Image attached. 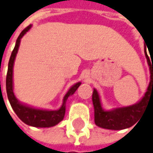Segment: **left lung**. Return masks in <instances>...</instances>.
Segmentation results:
<instances>
[{
    "instance_id": "8db88e82",
    "label": "left lung",
    "mask_w": 153,
    "mask_h": 153,
    "mask_svg": "<svg viewBox=\"0 0 153 153\" xmlns=\"http://www.w3.org/2000/svg\"><path fill=\"white\" fill-rule=\"evenodd\" d=\"M150 53V52H149ZM145 55L150 70V82L144 97L136 104L127 107L117 108L109 111L104 110L100 102L98 91L93 89V103L94 107V121L98 126L108 130H123L134 126L144 113L146 105L153 101V55L150 58L145 48Z\"/></svg>"
}]
</instances>
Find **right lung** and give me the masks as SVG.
Instances as JSON below:
<instances>
[{
	"mask_svg": "<svg viewBox=\"0 0 153 153\" xmlns=\"http://www.w3.org/2000/svg\"><path fill=\"white\" fill-rule=\"evenodd\" d=\"M31 25H29L22 31L16 41V45L10 57L9 63H8L7 81H6L7 97L9 99V102L11 103L12 109L14 110V112L16 113V114L22 121L24 122L28 126L33 127H41V128L51 127L57 125L64 119L65 113V102L67 98L76 91V89L78 88V87L81 85V82H76L69 89V91L66 93L63 98V103L61 107L57 110H46V109H39V108L29 107L25 104H22L17 100L13 93V82H12L13 65H14V60L18 51V48L20 45L21 39L22 38V36L31 28Z\"/></svg>",
	"mask_w": 153,
	"mask_h": 153,
	"instance_id": "obj_1",
	"label": "right lung"
}]
</instances>
